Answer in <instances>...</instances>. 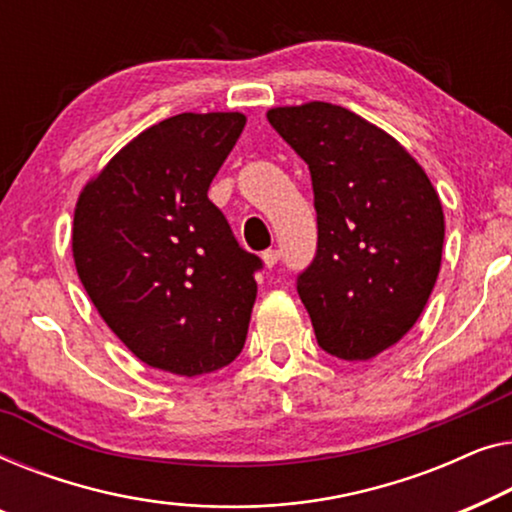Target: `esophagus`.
<instances>
[{"label": "esophagus", "instance_id": "34e87169", "mask_svg": "<svg viewBox=\"0 0 512 512\" xmlns=\"http://www.w3.org/2000/svg\"><path fill=\"white\" fill-rule=\"evenodd\" d=\"M262 259H264V266H266V269H273V266L278 264L280 253H278L276 248H269V250H264V253H262Z\"/></svg>", "mask_w": 512, "mask_h": 512}]
</instances>
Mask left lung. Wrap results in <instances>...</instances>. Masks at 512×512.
<instances>
[{"instance_id":"1","label":"left lung","mask_w":512,"mask_h":512,"mask_svg":"<svg viewBox=\"0 0 512 512\" xmlns=\"http://www.w3.org/2000/svg\"><path fill=\"white\" fill-rule=\"evenodd\" d=\"M266 118L311 171L318 250L297 292L315 338L329 355L366 362L427 306L441 269V199L397 139L343 106H278Z\"/></svg>"}]
</instances>
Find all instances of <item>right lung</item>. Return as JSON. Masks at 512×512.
<instances>
[{"instance_id":"obj_1","label":"right lung","mask_w":512,"mask_h":512,"mask_svg":"<svg viewBox=\"0 0 512 512\" xmlns=\"http://www.w3.org/2000/svg\"><path fill=\"white\" fill-rule=\"evenodd\" d=\"M243 125V113L157 122L78 197V278L113 334L153 369L201 376L232 364L246 343L262 259L208 199Z\"/></svg>"}]
</instances>
